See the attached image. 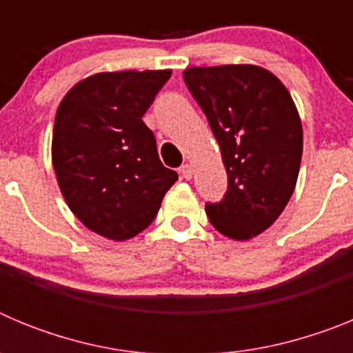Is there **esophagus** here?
<instances>
[{"label":"esophagus","instance_id":"esophagus-1","mask_svg":"<svg viewBox=\"0 0 353 353\" xmlns=\"http://www.w3.org/2000/svg\"><path fill=\"white\" fill-rule=\"evenodd\" d=\"M180 174H182V179L191 180V176H192V166H191V164H183V166L180 168Z\"/></svg>","mask_w":353,"mask_h":353}]
</instances>
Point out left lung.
Returning a JSON list of instances; mask_svg holds the SVG:
<instances>
[{"label":"left lung","mask_w":353,"mask_h":353,"mask_svg":"<svg viewBox=\"0 0 353 353\" xmlns=\"http://www.w3.org/2000/svg\"><path fill=\"white\" fill-rule=\"evenodd\" d=\"M183 81L219 143L228 191L207 203L212 226L233 240L260 235L297 183L302 123L285 84L256 65L191 67Z\"/></svg>","instance_id":"left-lung-1"}]
</instances>
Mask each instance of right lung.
<instances>
[{
  "label": "right lung",
  "mask_w": 353,
  "mask_h": 353,
  "mask_svg": "<svg viewBox=\"0 0 353 353\" xmlns=\"http://www.w3.org/2000/svg\"><path fill=\"white\" fill-rule=\"evenodd\" d=\"M171 70L93 74L63 97L52 130V166L68 208L84 226L127 240L155 219L179 180L162 166L143 114Z\"/></svg>",
  "instance_id": "add662e5"
}]
</instances>
